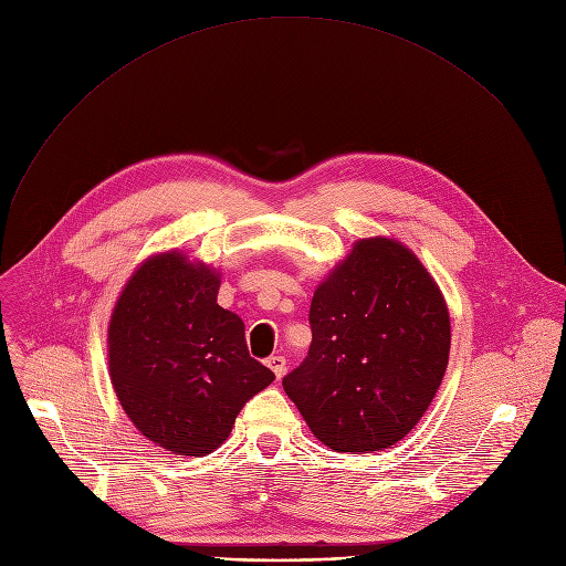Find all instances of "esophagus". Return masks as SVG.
<instances>
[{"label": "esophagus", "mask_w": 566, "mask_h": 566, "mask_svg": "<svg viewBox=\"0 0 566 566\" xmlns=\"http://www.w3.org/2000/svg\"><path fill=\"white\" fill-rule=\"evenodd\" d=\"M268 365H270V369L276 374V378H283L285 376V358L283 356H270L268 358Z\"/></svg>", "instance_id": "obj_1"}]
</instances>
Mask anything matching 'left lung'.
Listing matches in <instances>:
<instances>
[{"mask_svg": "<svg viewBox=\"0 0 566 566\" xmlns=\"http://www.w3.org/2000/svg\"><path fill=\"white\" fill-rule=\"evenodd\" d=\"M308 356L283 378L313 434L337 453L380 451L415 428L444 378L451 322L403 244L360 240L317 287Z\"/></svg>", "mask_w": 566, "mask_h": 566, "instance_id": "left-lung-1", "label": "left lung"}]
</instances>
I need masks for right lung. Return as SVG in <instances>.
I'll return each mask as SVG.
<instances>
[{
    "instance_id": "obj_1",
    "label": "right lung",
    "mask_w": 566,
    "mask_h": 566,
    "mask_svg": "<svg viewBox=\"0 0 566 566\" xmlns=\"http://www.w3.org/2000/svg\"><path fill=\"white\" fill-rule=\"evenodd\" d=\"M217 279L163 253L126 283L108 328L115 395L136 428L179 455L220 447L244 403L274 380L249 356L244 322L217 303Z\"/></svg>"
}]
</instances>
